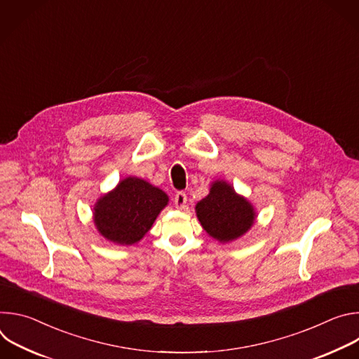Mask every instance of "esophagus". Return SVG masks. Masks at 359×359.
<instances>
[{
    "label": "esophagus",
    "instance_id": "34e87169",
    "mask_svg": "<svg viewBox=\"0 0 359 359\" xmlns=\"http://www.w3.org/2000/svg\"><path fill=\"white\" fill-rule=\"evenodd\" d=\"M186 203H187V196H186V193H184V191H177V193L175 194V206L182 210V209L186 208Z\"/></svg>",
    "mask_w": 359,
    "mask_h": 359
}]
</instances>
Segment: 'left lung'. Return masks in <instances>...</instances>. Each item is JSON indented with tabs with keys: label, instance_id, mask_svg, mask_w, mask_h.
Instances as JSON below:
<instances>
[{
	"label": "left lung",
	"instance_id": "1",
	"mask_svg": "<svg viewBox=\"0 0 359 359\" xmlns=\"http://www.w3.org/2000/svg\"><path fill=\"white\" fill-rule=\"evenodd\" d=\"M196 213L203 229L223 243L243 236L255 217L251 204L226 182L212 186L209 196L197 203Z\"/></svg>",
	"mask_w": 359,
	"mask_h": 359
}]
</instances>
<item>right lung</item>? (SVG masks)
Masks as SVG:
<instances>
[{"label": "right lung", "mask_w": 359, "mask_h": 359, "mask_svg": "<svg viewBox=\"0 0 359 359\" xmlns=\"http://www.w3.org/2000/svg\"><path fill=\"white\" fill-rule=\"evenodd\" d=\"M168 200L161 189L142 179L128 177L96 203V229L114 243L133 244L149 231Z\"/></svg>", "instance_id": "right-lung-1"}]
</instances>
